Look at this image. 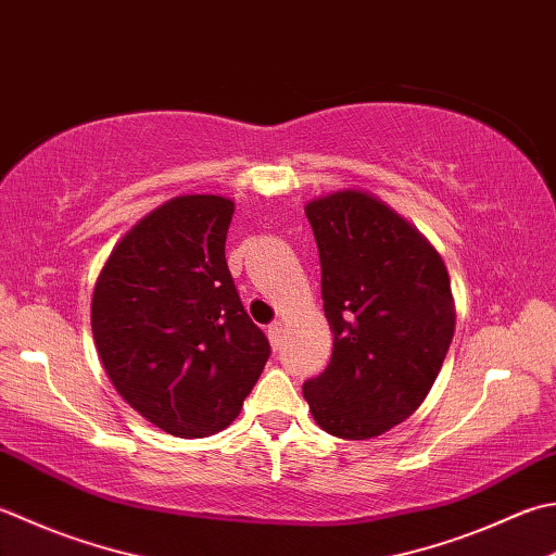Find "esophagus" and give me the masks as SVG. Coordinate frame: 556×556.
I'll return each mask as SVG.
<instances>
[{"label":"esophagus","mask_w":556,"mask_h":556,"mask_svg":"<svg viewBox=\"0 0 556 556\" xmlns=\"http://www.w3.org/2000/svg\"><path fill=\"white\" fill-rule=\"evenodd\" d=\"M281 334H285V325H281L279 320H275L267 328V337H269V342H271V346H279L281 344Z\"/></svg>","instance_id":"obj_1"}]
</instances>
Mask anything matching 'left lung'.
Returning <instances> with one entry per match:
<instances>
[{"label":"left lung","instance_id":"obj_1","mask_svg":"<svg viewBox=\"0 0 556 556\" xmlns=\"http://www.w3.org/2000/svg\"><path fill=\"white\" fill-rule=\"evenodd\" d=\"M306 216L334 344L303 397L332 437L374 439L415 415L441 371L455 330L448 269L415 226L364 190L325 194Z\"/></svg>","mask_w":556,"mask_h":556}]
</instances>
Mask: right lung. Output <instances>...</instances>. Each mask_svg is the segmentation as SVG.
<instances>
[{
	"instance_id": "right-lung-1",
	"label": "right lung",
	"mask_w": 556,
	"mask_h": 556,
	"mask_svg": "<svg viewBox=\"0 0 556 556\" xmlns=\"http://www.w3.org/2000/svg\"><path fill=\"white\" fill-rule=\"evenodd\" d=\"M233 202L180 194L137 222L105 260L91 330L111 383L170 437L226 429L269 358L226 265Z\"/></svg>"
}]
</instances>
